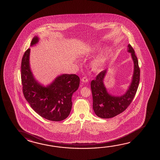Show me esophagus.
<instances>
[{"instance_id": "esophagus-1", "label": "esophagus", "mask_w": 160, "mask_h": 160, "mask_svg": "<svg viewBox=\"0 0 160 160\" xmlns=\"http://www.w3.org/2000/svg\"><path fill=\"white\" fill-rule=\"evenodd\" d=\"M81 81L83 82H87L88 81V79L87 78L86 76H84L81 79Z\"/></svg>"}]
</instances>
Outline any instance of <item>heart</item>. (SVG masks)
<instances>
[{
	"mask_svg": "<svg viewBox=\"0 0 160 160\" xmlns=\"http://www.w3.org/2000/svg\"><path fill=\"white\" fill-rule=\"evenodd\" d=\"M109 53V51H106L103 53L101 54V55H99L93 60L92 67L94 70L95 71L101 70L106 63Z\"/></svg>",
	"mask_w": 160,
	"mask_h": 160,
	"instance_id": "obj_1",
	"label": "heart"
}]
</instances>
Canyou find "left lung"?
Masks as SVG:
<instances>
[{
  "label": "left lung",
  "instance_id": "8db88e82",
  "mask_svg": "<svg viewBox=\"0 0 160 160\" xmlns=\"http://www.w3.org/2000/svg\"><path fill=\"white\" fill-rule=\"evenodd\" d=\"M134 62V73L129 89L121 96L111 95L107 90L103 80L107 70L101 71L91 82L90 87L92 95V108L96 115L102 118H113L123 112L131 104L137 91L140 81V68L134 50L128 45Z\"/></svg>",
  "mask_w": 160,
  "mask_h": 160
}]
</instances>
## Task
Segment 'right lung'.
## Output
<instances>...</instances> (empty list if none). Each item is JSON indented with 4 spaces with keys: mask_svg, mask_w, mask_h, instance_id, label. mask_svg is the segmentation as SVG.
Wrapping results in <instances>:
<instances>
[{
    "mask_svg": "<svg viewBox=\"0 0 160 160\" xmlns=\"http://www.w3.org/2000/svg\"><path fill=\"white\" fill-rule=\"evenodd\" d=\"M39 42L34 37L31 46ZM27 49L21 62V81L24 97L38 114L48 120L60 121L68 118L72 108V95L78 89L80 78L75 74H63L50 85L44 87L35 79L31 72Z\"/></svg>",
    "mask_w": 160,
    "mask_h": 160,
    "instance_id": "right-lung-1",
    "label": "right lung"
}]
</instances>
